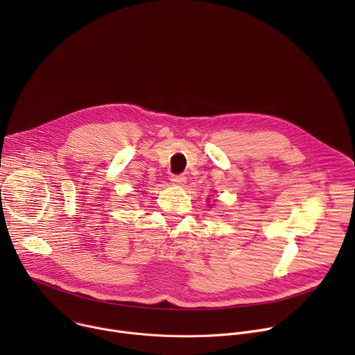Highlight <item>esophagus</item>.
I'll use <instances>...</instances> for the list:
<instances>
[{
    "mask_svg": "<svg viewBox=\"0 0 355 355\" xmlns=\"http://www.w3.org/2000/svg\"><path fill=\"white\" fill-rule=\"evenodd\" d=\"M171 182L175 185H184L187 182V177L184 174H178V175H173L171 177Z\"/></svg>",
    "mask_w": 355,
    "mask_h": 355,
    "instance_id": "esophagus-1",
    "label": "esophagus"
}]
</instances>
